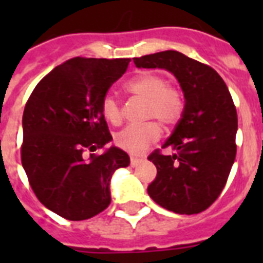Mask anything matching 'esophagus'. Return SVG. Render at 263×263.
Segmentation results:
<instances>
[{"label":"esophagus","instance_id":"obj_1","mask_svg":"<svg viewBox=\"0 0 263 263\" xmlns=\"http://www.w3.org/2000/svg\"><path fill=\"white\" fill-rule=\"evenodd\" d=\"M142 158H138V157H131V166H136V165L139 164Z\"/></svg>","mask_w":263,"mask_h":263}]
</instances>
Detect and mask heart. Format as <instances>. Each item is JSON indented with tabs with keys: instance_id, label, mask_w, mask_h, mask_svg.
<instances>
[{
	"instance_id": "1",
	"label": "heart",
	"mask_w": 263,
	"mask_h": 263,
	"mask_svg": "<svg viewBox=\"0 0 263 263\" xmlns=\"http://www.w3.org/2000/svg\"><path fill=\"white\" fill-rule=\"evenodd\" d=\"M125 87L131 94L146 99L144 119L153 120L125 127L116 134L115 143L129 154H142L150 144L160 139L161 129L157 121L164 127H172L179 123L184 111V99L181 92L175 86L168 84L164 76L153 72L136 76L128 82ZM101 111L105 120L115 125L123 121L121 105L111 95H106L102 99Z\"/></svg>"
}]
</instances>
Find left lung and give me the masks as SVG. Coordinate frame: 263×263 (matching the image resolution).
Listing matches in <instances>:
<instances>
[{"label":"left lung","instance_id":"obj_1","mask_svg":"<svg viewBox=\"0 0 263 263\" xmlns=\"http://www.w3.org/2000/svg\"><path fill=\"white\" fill-rule=\"evenodd\" d=\"M138 68H162L177 78L185 105L162 148L148 156L157 177L147 188L169 212L196 214L212 206L224 190L236 157L237 113L227 84L212 67L175 50L134 59Z\"/></svg>","mask_w":263,"mask_h":263}]
</instances>
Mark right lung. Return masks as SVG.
Segmentation results:
<instances>
[{
  "label": "right lung",
  "instance_id": "obj_1",
  "mask_svg": "<svg viewBox=\"0 0 263 263\" xmlns=\"http://www.w3.org/2000/svg\"><path fill=\"white\" fill-rule=\"evenodd\" d=\"M129 61L68 60L36 84L26 103L23 168L39 202L67 220H87L103 212L111 200V175L129 165L119 147L88 156L111 140L101 103Z\"/></svg>",
  "mask_w": 263,
  "mask_h": 263
}]
</instances>
